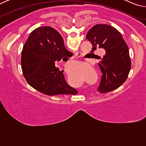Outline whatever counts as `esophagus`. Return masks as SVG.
Listing matches in <instances>:
<instances>
[{
	"mask_svg": "<svg viewBox=\"0 0 146 146\" xmlns=\"http://www.w3.org/2000/svg\"><path fill=\"white\" fill-rule=\"evenodd\" d=\"M80 56H81V54H80V53H75V56L76 58L80 57ZM65 72H66V74H67V75H68L70 73V71H69V70H65Z\"/></svg>",
	"mask_w": 146,
	"mask_h": 146,
	"instance_id": "obj_1",
	"label": "esophagus"
}]
</instances>
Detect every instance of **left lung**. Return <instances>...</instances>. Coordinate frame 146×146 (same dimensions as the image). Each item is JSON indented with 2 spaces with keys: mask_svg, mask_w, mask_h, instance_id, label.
I'll return each mask as SVG.
<instances>
[{
  "mask_svg": "<svg viewBox=\"0 0 146 146\" xmlns=\"http://www.w3.org/2000/svg\"><path fill=\"white\" fill-rule=\"evenodd\" d=\"M86 38L92 44L91 52L97 48L106 50L98 64L102 73L98 91L106 93L120 87L126 80L131 65L129 48L122 35L112 26L97 24L89 30Z\"/></svg>",
  "mask_w": 146,
  "mask_h": 146,
  "instance_id": "1",
  "label": "left lung"
}]
</instances>
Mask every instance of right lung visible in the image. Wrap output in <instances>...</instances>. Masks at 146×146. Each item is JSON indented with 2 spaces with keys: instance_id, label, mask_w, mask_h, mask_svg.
Wrapping results in <instances>:
<instances>
[{
  "instance_id": "1",
  "label": "right lung",
  "mask_w": 146,
  "mask_h": 146,
  "mask_svg": "<svg viewBox=\"0 0 146 146\" xmlns=\"http://www.w3.org/2000/svg\"><path fill=\"white\" fill-rule=\"evenodd\" d=\"M57 31L44 26L35 29L27 39L22 51V70L31 87L48 95H75L78 93L66 82L63 70L55 62L72 56Z\"/></svg>"
}]
</instances>
